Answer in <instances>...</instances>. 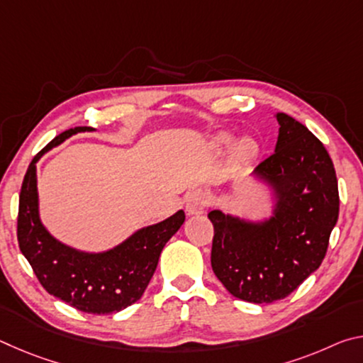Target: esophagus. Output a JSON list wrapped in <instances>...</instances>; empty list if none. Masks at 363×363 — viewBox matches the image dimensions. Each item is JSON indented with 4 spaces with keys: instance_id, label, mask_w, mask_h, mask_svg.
Returning <instances> with one entry per match:
<instances>
[{
    "instance_id": "1",
    "label": "esophagus",
    "mask_w": 363,
    "mask_h": 363,
    "mask_svg": "<svg viewBox=\"0 0 363 363\" xmlns=\"http://www.w3.org/2000/svg\"><path fill=\"white\" fill-rule=\"evenodd\" d=\"M208 206V195L203 190H195L187 199V213L189 214H201L205 213Z\"/></svg>"
}]
</instances>
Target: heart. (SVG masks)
Wrapping results in <instances>:
<instances>
[{
  "instance_id": "obj_1",
  "label": "heart",
  "mask_w": 363,
  "mask_h": 363,
  "mask_svg": "<svg viewBox=\"0 0 363 363\" xmlns=\"http://www.w3.org/2000/svg\"><path fill=\"white\" fill-rule=\"evenodd\" d=\"M230 144H232V136H230V134L223 133V134H219V136L216 138V145H218V149H220V150L227 149V147H229ZM256 150H257V147H256V144L253 143V140H251V139H242L240 143H238L237 147H235V155H237V158H240V160H248V158H251V157L255 155Z\"/></svg>"
}]
</instances>
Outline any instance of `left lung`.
Segmentation results:
<instances>
[{
    "mask_svg": "<svg viewBox=\"0 0 363 363\" xmlns=\"http://www.w3.org/2000/svg\"><path fill=\"white\" fill-rule=\"evenodd\" d=\"M275 152L255 168L272 189V216L247 220L219 210L211 267L227 291L255 304L284 299L320 267L340 213L333 162L303 123L277 113Z\"/></svg>",
    "mask_w": 363,
    "mask_h": 363,
    "instance_id": "8db88e82",
    "label": "left lung"
}]
</instances>
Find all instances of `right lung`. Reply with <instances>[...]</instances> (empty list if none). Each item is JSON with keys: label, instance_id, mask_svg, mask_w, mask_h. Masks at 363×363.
<instances>
[{"label": "right lung", "instance_id": "add662e5", "mask_svg": "<svg viewBox=\"0 0 363 363\" xmlns=\"http://www.w3.org/2000/svg\"><path fill=\"white\" fill-rule=\"evenodd\" d=\"M84 131H94V128H70L32 160L21 189L17 240L36 279L49 294L88 314H115L143 296L162 250L179 230L186 214L179 210L162 223L143 227L102 253L79 251L54 238L40 219L36 162L52 147Z\"/></svg>", "mask_w": 363, "mask_h": 363}]
</instances>
